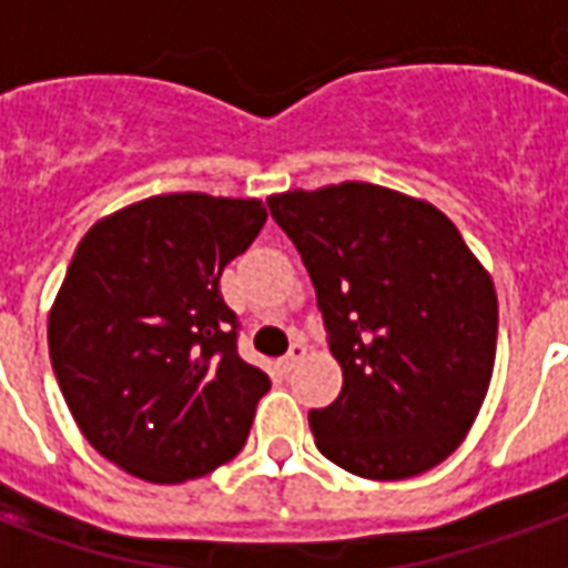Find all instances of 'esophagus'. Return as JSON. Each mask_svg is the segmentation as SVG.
I'll return each instance as SVG.
<instances>
[{"instance_id": "obj_1", "label": "esophagus", "mask_w": 568, "mask_h": 568, "mask_svg": "<svg viewBox=\"0 0 568 568\" xmlns=\"http://www.w3.org/2000/svg\"><path fill=\"white\" fill-rule=\"evenodd\" d=\"M304 358H307V346H304V344H292V349H288V353H285V356H283V371L297 368V365H301Z\"/></svg>"}]
</instances>
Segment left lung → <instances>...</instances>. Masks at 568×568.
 Listing matches in <instances>:
<instances>
[{"label":"left lung","mask_w":568,"mask_h":568,"mask_svg":"<svg viewBox=\"0 0 568 568\" xmlns=\"http://www.w3.org/2000/svg\"><path fill=\"white\" fill-rule=\"evenodd\" d=\"M316 285L334 405L310 410L325 459L405 480L450 456L487 398L499 301L489 271L428 200L371 182L267 197Z\"/></svg>","instance_id":"8db88e82"}]
</instances>
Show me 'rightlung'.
Returning a JSON list of instances; mask_svg holds the SVG:
<instances>
[{"mask_svg":"<svg viewBox=\"0 0 568 568\" xmlns=\"http://www.w3.org/2000/svg\"><path fill=\"white\" fill-rule=\"evenodd\" d=\"M267 222L258 197L158 194L103 215L48 313L69 414L149 484L210 475L246 444L271 377L236 353L222 271Z\"/></svg>","mask_w":568,"mask_h":568,"instance_id":"1","label":"right lung"}]
</instances>
